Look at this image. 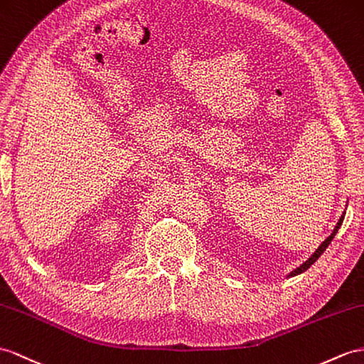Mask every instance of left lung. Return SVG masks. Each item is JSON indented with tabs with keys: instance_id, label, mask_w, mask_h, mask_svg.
Instances as JSON below:
<instances>
[{
	"instance_id": "8db88e82",
	"label": "left lung",
	"mask_w": 364,
	"mask_h": 364,
	"mask_svg": "<svg viewBox=\"0 0 364 364\" xmlns=\"http://www.w3.org/2000/svg\"><path fill=\"white\" fill-rule=\"evenodd\" d=\"M344 215H346V211L343 213V215H341V218H340V220H338V223H336V225H335V228H333V232L331 233V236L329 237H326L324 239V241L321 242V245L320 247H318V249L315 250V253L312 255V256H310V258L306 261V262H303V264H301L299 265V267H296L295 270H291L289 274H287V278H291V277H296V274H301V273H304L309 267H310V265H312L318 258H320V256L324 253V250L327 249V247H329V244L332 242V239L335 237V235L336 233H338V230H340V227H341V224H343V220H344Z\"/></svg>"
}]
</instances>
